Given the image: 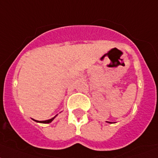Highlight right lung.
Returning a JSON list of instances; mask_svg holds the SVG:
<instances>
[{"instance_id": "1", "label": "right lung", "mask_w": 158, "mask_h": 158, "mask_svg": "<svg viewBox=\"0 0 158 158\" xmlns=\"http://www.w3.org/2000/svg\"><path fill=\"white\" fill-rule=\"evenodd\" d=\"M56 116H55V117H56ZM55 117H53V118H51V119H48V120H44V121H37V120H35V121H36V122H40V123H51V122H52V121L53 119H54Z\"/></svg>"}]
</instances>
